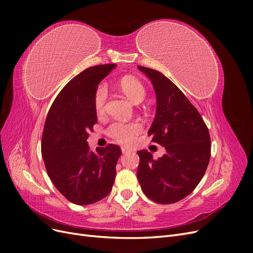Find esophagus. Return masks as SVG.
Here are the masks:
<instances>
[{
    "mask_svg": "<svg viewBox=\"0 0 253 253\" xmlns=\"http://www.w3.org/2000/svg\"><path fill=\"white\" fill-rule=\"evenodd\" d=\"M121 151H122V154H126V153H129L131 151H129L128 149H126V148H122L121 149Z\"/></svg>",
    "mask_w": 253,
    "mask_h": 253,
    "instance_id": "34e87169",
    "label": "esophagus"
}]
</instances>
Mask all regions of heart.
Here are the masks:
<instances>
[{
  "mask_svg": "<svg viewBox=\"0 0 253 253\" xmlns=\"http://www.w3.org/2000/svg\"><path fill=\"white\" fill-rule=\"evenodd\" d=\"M119 88L133 103L138 104L144 100L147 96L143 83L134 77H124L119 81ZM106 100H108V89L104 85H99L94 94V108L97 115H102L105 112ZM142 129L139 122H114L108 129L109 135L113 139L120 143H131L135 137Z\"/></svg>",
  "mask_w": 253,
  "mask_h": 253,
  "instance_id": "1",
  "label": "heart"
}]
</instances>
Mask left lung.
Masks as SVG:
<instances>
[{
  "instance_id": "8db88e82",
  "label": "left lung",
  "mask_w": 253,
  "mask_h": 253,
  "mask_svg": "<svg viewBox=\"0 0 253 253\" xmlns=\"http://www.w3.org/2000/svg\"><path fill=\"white\" fill-rule=\"evenodd\" d=\"M156 93V115L149 129L152 141L167 153L158 159L138 151L137 178L143 193L158 204H173L188 196L202 180L209 165L211 141L201 114L165 75L138 66Z\"/></svg>"
}]
</instances>
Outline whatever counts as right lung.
Returning <instances> with one entry per match:
<instances>
[{"label": "right lung", "instance_id": "1", "mask_svg": "<svg viewBox=\"0 0 253 253\" xmlns=\"http://www.w3.org/2000/svg\"><path fill=\"white\" fill-rule=\"evenodd\" d=\"M115 67L96 65L76 76L58 94L45 120L41 142L45 168L59 192L76 205L101 201L116 177L120 147L110 143L91 152L86 141L97 124L95 90Z\"/></svg>", "mask_w": 253, "mask_h": 253}]
</instances>
